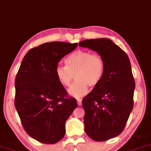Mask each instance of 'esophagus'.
<instances>
[{"label":"esophagus","mask_w":151,"mask_h":151,"mask_svg":"<svg viewBox=\"0 0 151 151\" xmlns=\"http://www.w3.org/2000/svg\"><path fill=\"white\" fill-rule=\"evenodd\" d=\"M77 101L78 106H81V104H82V100H81V99H79V98H78V99H77Z\"/></svg>","instance_id":"esophagus-1"}]
</instances>
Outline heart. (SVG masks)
Returning a JSON list of instances; mask_svg holds the SVG:
<instances>
[{
  "label": "heart",
  "instance_id": "b5f03b06",
  "mask_svg": "<svg viewBox=\"0 0 151 151\" xmlns=\"http://www.w3.org/2000/svg\"><path fill=\"white\" fill-rule=\"evenodd\" d=\"M65 63L66 65L57 66L56 75L61 85L68 87L75 74L77 80L68 89L70 95L74 97L86 95L89 86H96L103 77L105 68L103 59L90 51L77 50L66 59Z\"/></svg>",
  "mask_w": 151,
  "mask_h": 151
}]
</instances>
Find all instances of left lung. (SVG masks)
<instances>
[{
    "label": "left lung",
    "mask_w": 151,
    "mask_h": 151,
    "mask_svg": "<svg viewBox=\"0 0 151 151\" xmlns=\"http://www.w3.org/2000/svg\"><path fill=\"white\" fill-rule=\"evenodd\" d=\"M82 47L96 52L104 63L103 77L82 100L85 132L103 142L123 131L133 108L135 84L128 55L108 39L84 40Z\"/></svg>",
    "instance_id": "1"
}]
</instances>
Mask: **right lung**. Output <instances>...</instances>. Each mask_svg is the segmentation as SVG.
Listing matches in <instances>:
<instances>
[{
  "instance_id": "obj_1",
  "label": "right lung",
  "mask_w": 151,
  "mask_h": 151,
  "mask_svg": "<svg viewBox=\"0 0 151 151\" xmlns=\"http://www.w3.org/2000/svg\"><path fill=\"white\" fill-rule=\"evenodd\" d=\"M77 45L54 41L32 48L16 77V109L26 132L41 143L62 139L66 120L77 107V100L67 96L55 72L60 60Z\"/></svg>"
}]
</instances>
